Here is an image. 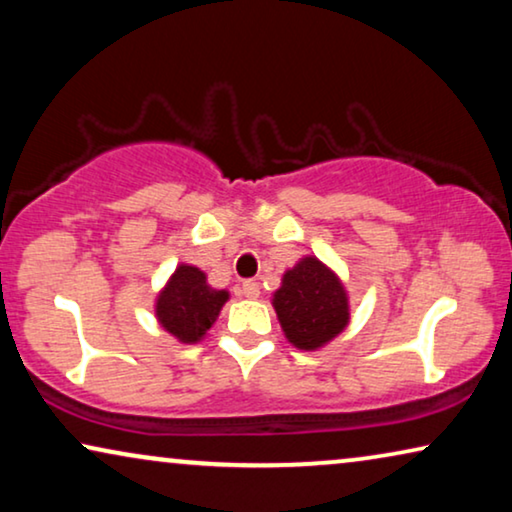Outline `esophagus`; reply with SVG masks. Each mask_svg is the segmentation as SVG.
<instances>
[{"instance_id":"34e87169","label":"esophagus","mask_w":512,"mask_h":512,"mask_svg":"<svg viewBox=\"0 0 512 512\" xmlns=\"http://www.w3.org/2000/svg\"><path fill=\"white\" fill-rule=\"evenodd\" d=\"M240 293L244 298H258L261 286H258V282H254V279H244V282L240 284Z\"/></svg>"}]
</instances>
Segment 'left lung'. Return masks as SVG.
I'll return each instance as SVG.
<instances>
[{"instance_id": "left-lung-1", "label": "left lung", "mask_w": 512, "mask_h": 512, "mask_svg": "<svg viewBox=\"0 0 512 512\" xmlns=\"http://www.w3.org/2000/svg\"><path fill=\"white\" fill-rule=\"evenodd\" d=\"M272 305L286 338L300 349L326 345L349 321L345 289L317 258H303L286 272Z\"/></svg>"}]
</instances>
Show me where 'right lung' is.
<instances>
[{"mask_svg": "<svg viewBox=\"0 0 512 512\" xmlns=\"http://www.w3.org/2000/svg\"><path fill=\"white\" fill-rule=\"evenodd\" d=\"M228 291L207 284L205 272L193 265H179L165 291L158 296V321L181 342H198L219 317Z\"/></svg>", "mask_w": 512, "mask_h": 512, "instance_id": "add662e5", "label": "right lung"}]
</instances>
